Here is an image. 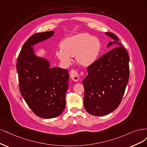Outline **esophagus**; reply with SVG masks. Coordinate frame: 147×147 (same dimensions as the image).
Segmentation results:
<instances>
[{
	"label": "esophagus",
	"mask_w": 147,
	"mask_h": 147,
	"mask_svg": "<svg viewBox=\"0 0 147 147\" xmlns=\"http://www.w3.org/2000/svg\"><path fill=\"white\" fill-rule=\"evenodd\" d=\"M80 74H82V73ZM69 76L71 79L74 82H77L79 79V74L76 70H74V69L71 70V71L69 73Z\"/></svg>",
	"instance_id": "esophagus-1"
}]
</instances>
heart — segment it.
I'll return each mask as SVG.
<instances>
[{
  "label": "heart",
  "mask_w": 147,
  "mask_h": 147,
  "mask_svg": "<svg viewBox=\"0 0 147 147\" xmlns=\"http://www.w3.org/2000/svg\"><path fill=\"white\" fill-rule=\"evenodd\" d=\"M57 52L59 59L69 63L71 57H76L78 63L88 67L95 61L100 53L101 45L97 38L88 34H80L65 39Z\"/></svg>",
  "instance_id": "1"
}]
</instances>
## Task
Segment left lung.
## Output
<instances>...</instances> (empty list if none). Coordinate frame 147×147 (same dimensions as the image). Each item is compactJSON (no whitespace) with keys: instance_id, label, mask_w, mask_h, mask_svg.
Here are the masks:
<instances>
[{"instance_id":"obj_1","label":"left lung","mask_w":147,"mask_h":147,"mask_svg":"<svg viewBox=\"0 0 147 147\" xmlns=\"http://www.w3.org/2000/svg\"><path fill=\"white\" fill-rule=\"evenodd\" d=\"M105 34L114 40L108 46L117 43V47L88 66V74L82 81L84 107L90 114L99 117L109 114L119 106L129 77L127 51L114 34Z\"/></svg>"}]
</instances>
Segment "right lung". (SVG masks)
Returning a JSON list of instances; mask_svg holds the SVG:
<instances>
[{
	"label": "right lung",
	"mask_w": 147,
	"mask_h": 147,
	"mask_svg": "<svg viewBox=\"0 0 147 147\" xmlns=\"http://www.w3.org/2000/svg\"><path fill=\"white\" fill-rule=\"evenodd\" d=\"M54 34L49 31L32 35L24 44L16 63L22 96L33 112L43 118H53L63 112L69 78L67 69L49 68L48 60L34 53L33 45Z\"/></svg>",
	"instance_id": "add662e5"
}]
</instances>
